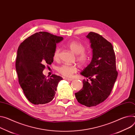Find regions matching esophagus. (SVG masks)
Wrapping results in <instances>:
<instances>
[{
  "label": "esophagus",
  "mask_w": 135,
  "mask_h": 135,
  "mask_svg": "<svg viewBox=\"0 0 135 135\" xmlns=\"http://www.w3.org/2000/svg\"><path fill=\"white\" fill-rule=\"evenodd\" d=\"M64 79L67 80V81H73V79H69V78H64Z\"/></svg>",
  "instance_id": "obj_1"
}]
</instances>
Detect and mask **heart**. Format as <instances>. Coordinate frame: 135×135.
<instances>
[{
	"mask_svg": "<svg viewBox=\"0 0 135 135\" xmlns=\"http://www.w3.org/2000/svg\"><path fill=\"white\" fill-rule=\"evenodd\" d=\"M67 46L70 50L76 54V61L81 65H85L89 60V54L85 51V46L81 42L77 41H71L67 44ZM60 50L56 48L53 54V59L58 61L60 58ZM78 71V68L75 65H62L57 68V71L63 76L70 77Z\"/></svg>",
	"mask_w": 135,
	"mask_h": 135,
	"instance_id": "b5f03b06",
	"label": "heart"
}]
</instances>
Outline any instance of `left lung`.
Masks as SVG:
<instances>
[{"instance_id": "8db88e82", "label": "left lung", "mask_w": 135, "mask_h": 135, "mask_svg": "<svg viewBox=\"0 0 135 135\" xmlns=\"http://www.w3.org/2000/svg\"><path fill=\"white\" fill-rule=\"evenodd\" d=\"M93 57L90 64L80 74L89 79L83 80V88L75 94L79 103L88 107L96 106L105 101L111 93L118 75L116 57L112 44L103 36L90 32Z\"/></svg>"}]
</instances>
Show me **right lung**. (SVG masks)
<instances>
[{
  "label": "right lung",
  "mask_w": 135,
  "mask_h": 135,
  "mask_svg": "<svg viewBox=\"0 0 135 135\" xmlns=\"http://www.w3.org/2000/svg\"><path fill=\"white\" fill-rule=\"evenodd\" d=\"M62 36L46 32L36 33L19 45L16 62L19 83L28 100L34 104L51 102L59 82L63 79L53 74L47 79L42 71L46 65L53 62L56 45Z\"/></svg>",
  "instance_id": "1"
}]
</instances>
